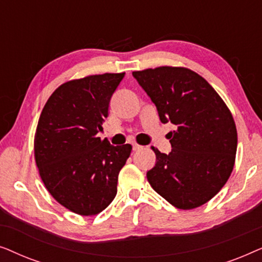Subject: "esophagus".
Returning <instances> with one entry per match:
<instances>
[{"mask_svg": "<svg viewBox=\"0 0 262 262\" xmlns=\"http://www.w3.org/2000/svg\"><path fill=\"white\" fill-rule=\"evenodd\" d=\"M132 149H134V151H137V150H139V149H142V145H139V144H132Z\"/></svg>", "mask_w": 262, "mask_h": 262, "instance_id": "34e87169", "label": "esophagus"}]
</instances>
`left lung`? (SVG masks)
Here are the masks:
<instances>
[{"label":"left lung","instance_id":"8db88e82","mask_svg":"<svg viewBox=\"0 0 262 262\" xmlns=\"http://www.w3.org/2000/svg\"><path fill=\"white\" fill-rule=\"evenodd\" d=\"M155 103L160 120L173 123L171 151L152 146L156 163L146 173L151 187L171 205L191 210L212 199L230 177L237 149L231 112L209 82L181 67L134 71Z\"/></svg>","mask_w":262,"mask_h":262}]
</instances>
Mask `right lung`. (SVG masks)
Here are the masks:
<instances>
[{
	"mask_svg": "<svg viewBox=\"0 0 262 262\" xmlns=\"http://www.w3.org/2000/svg\"><path fill=\"white\" fill-rule=\"evenodd\" d=\"M125 73L102 74L59 85L39 118L34 157L45 187L60 205L94 216L117 194L118 175L130 144L111 145L98 137L108 105Z\"/></svg>",
	"mask_w": 262,
	"mask_h": 262,
	"instance_id": "obj_1",
	"label": "right lung"
}]
</instances>
